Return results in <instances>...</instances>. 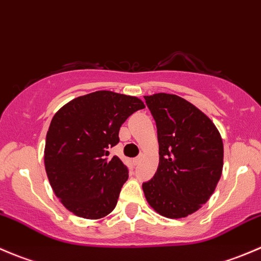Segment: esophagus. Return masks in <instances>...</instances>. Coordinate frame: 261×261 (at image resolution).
<instances>
[{"label": "esophagus", "mask_w": 261, "mask_h": 261, "mask_svg": "<svg viewBox=\"0 0 261 261\" xmlns=\"http://www.w3.org/2000/svg\"><path fill=\"white\" fill-rule=\"evenodd\" d=\"M141 159H143V156H141V155H140V156L135 158V159H134V164H135V165H139V164H140Z\"/></svg>", "instance_id": "esophagus-1"}]
</instances>
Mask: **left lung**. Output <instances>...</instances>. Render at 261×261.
<instances>
[{
	"instance_id": "1",
	"label": "left lung",
	"mask_w": 261,
	"mask_h": 261,
	"mask_svg": "<svg viewBox=\"0 0 261 261\" xmlns=\"http://www.w3.org/2000/svg\"><path fill=\"white\" fill-rule=\"evenodd\" d=\"M156 123L159 167L143 189L150 206L181 218L206 203L222 174L223 144L213 122L179 96H144Z\"/></svg>"
}]
</instances>
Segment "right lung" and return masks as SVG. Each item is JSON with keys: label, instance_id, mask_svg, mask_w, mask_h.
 I'll return each instance as SVG.
<instances>
[{"label": "right lung", "instance_id": "1", "mask_svg": "<svg viewBox=\"0 0 261 261\" xmlns=\"http://www.w3.org/2000/svg\"><path fill=\"white\" fill-rule=\"evenodd\" d=\"M141 99L111 91H97L63 106L50 122L45 141V170L62 203L83 218L114 211L128 168L114 156L121 125L144 109Z\"/></svg>", "mask_w": 261, "mask_h": 261}]
</instances>
